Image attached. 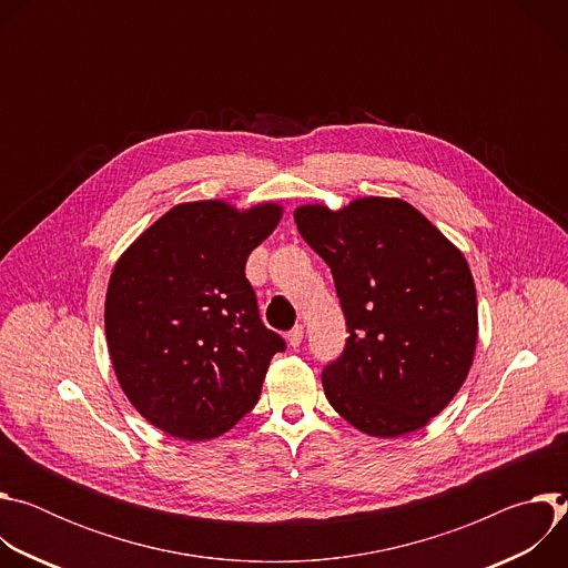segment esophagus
<instances>
[{
  "mask_svg": "<svg viewBox=\"0 0 568 568\" xmlns=\"http://www.w3.org/2000/svg\"><path fill=\"white\" fill-rule=\"evenodd\" d=\"M301 342H303V326H294V328L287 333V344H290L292 348H298Z\"/></svg>",
  "mask_w": 568,
  "mask_h": 568,
  "instance_id": "esophagus-1",
  "label": "esophagus"
}]
</instances>
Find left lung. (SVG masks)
<instances>
[{
  "label": "left lung",
  "instance_id": "left-lung-1",
  "mask_svg": "<svg viewBox=\"0 0 568 568\" xmlns=\"http://www.w3.org/2000/svg\"><path fill=\"white\" fill-rule=\"evenodd\" d=\"M296 226L328 263L351 337L321 375L355 429H423L460 390L476 353V287L463 252L399 197L301 204Z\"/></svg>",
  "mask_w": 568,
  "mask_h": 568
}]
</instances>
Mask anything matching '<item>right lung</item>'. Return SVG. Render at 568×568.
Listing matches in <instances>:
<instances>
[{
    "label": "right lung",
    "instance_id": "obj_1",
    "mask_svg": "<svg viewBox=\"0 0 568 568\" xmlns=\"http://www.w3.org/2000/svg\"><path fill=\"white\" fill-rule=\"evenodd\" d=\"M281 217L276 202H182L119 256L108 351L125 397L156 429L211 440L256 407L285 342L263 326L245 265Z\"/></svg>",
    "mask_w": 568,
    "mask_h": 568
}]
</instances>
